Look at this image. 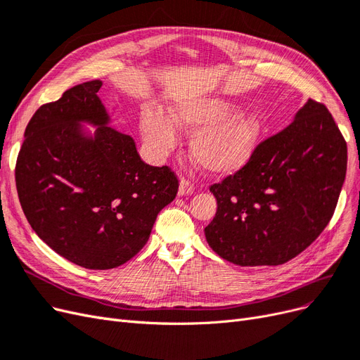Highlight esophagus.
Segmentation results:
<instances>
[{"instance_id":"obj_1","label":"esophagus","mask_w":360,"mask_h":360,"mask_svg":"<svg viewBox=\"0 0 360 360\" xmlns=\"http://www.w3.org/2000/svg\"><path fill=\"white\" fill-rule=\"evenodd\" d=\"M194 191V185L188 181V179H182L179 182V188H178V194L182 195H190Z\"/></svg>"}]
</instances>
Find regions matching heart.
<instances>
[{
  "instance_id": "1",
  "label": "heart",
  "mask_w": 360,
  "mask_h": 360,
  "mask_svg": "<svg viewBox=\"0 0 360 360\" xmlns=\"http://www.w3.org/2000/svg\"><path fill=\"white\" fill-rule=\"evenodd\" d=\"M236 110V104L226 98H185L173 104L169 117L143 109L139 129L154 160L165 158L176 146V127L194 131L190 139L193 160L210 175L227 176L250 163L263 134V121L256 112Z\"/></svg>"
}]
</instances>
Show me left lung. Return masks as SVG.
Returning a JSON list of instances; mask_svg holds the SVG:
<instances>
[{"instance_id":"obj_1","label":"left lung","mask_w":360,"mask_h":360,"mask_svg":"<svg viewBox=\"0 0 360 360\" xmlns=\"http://www.w3.org/2000/svg\"><path fill=\"white\" fill-rule=\"evenodd\" d=\"M347 172V143L321 103L308 100L250 163L214 184L210 247L239 266H276L317 239L333 215Z\"/></svg>"}]
</instances>
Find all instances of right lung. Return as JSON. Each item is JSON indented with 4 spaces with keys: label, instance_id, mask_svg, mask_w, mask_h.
<instances>
[{
    "label": "right lung",
    "instance_id": "obj_1",
    "mask_svg": "<svg viewBox=\"0 0 360 360\" xmlns=\"http://www.w3.org/2000/svg\"><path fill=\"white\" fill-rule=\"evenodd\" d=\"M101 85L89 80L43 104L27 125L16 163L19 200L32 230L61 257L94 271L134 257L178 193L167 166L143 163L133 139L112 129L97 94Z\"/></svg>",
    "mask_w": 360,
    "mask_h": 360
}]
</instances>
